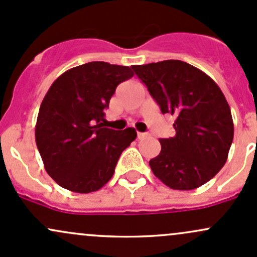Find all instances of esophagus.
<instances>
[{
  "label": "esophagus",
  "mask_w": 257,
  "mask_h": 257,
  "mask_svg": "<svg viewBox=\"0 0 257 257\" xmlns=\"http://www.w3.org/2000/svg\"><path fill=\"white\" fill-rule=\"evenodd\" d=\"M147 136H148V134H145V132H139V134H137V137H139V140L146 139Z\"/></svg>",
  "instance_id": "obj_1"
}]
</instances>
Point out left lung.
<instances>
[{
    "mask_svg": "<svg viewBox=\"0 0 257 257\" xmlns=\"http://www.w3.org/2000/svg\"><path fill=\"white\" fill-rule=\"evenodd\" d=\"M163 114L175 115V136L161 139L150 165L173 190H194L225 164L234 136L230 107L216 82L180 60L131 66Z\"/></svg>",
    "mask_w": 257,
    "mask_h": 257,
    "instance_id": "left-lung-1",
    "label": "left lung"
}]
</instances>
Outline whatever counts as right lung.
<instances>
[{
  "instance_id": "1",
  "label": "right lung",
  "mask_w": 257,
  "mask_h": 257,
  "mask_svg": "<svg viewBox=\"0 0 257 257\" xmlns=\"http://www.w3.org/2000/svg\"><path fill=\"white\" fill-rule=\"evenodd\" d=\"M132 76L127 66L88 62L62 73L44 96L35 142L45 170L63 189L89 194L114 175L137 132L107 128L101 121L117 85Z\"/></svg>"
}]
</instances>
